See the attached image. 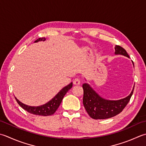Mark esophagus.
I'll return each instance as SVG.
<instances>
[{"label": "esophagus", "instance_id": "34e87169", "mask_svg": "<svg viewBox=\"0 0 146 146\" xmlns=\"http://www.w3.org/2000/svg\"><path fill=\"white\" fill-rule=\"evenodd\" d=\"M74 85H80V80L78 78H76L73 80Z\"/></svg>", "mask_w": 146, "mask_h": 146}]
</instances>
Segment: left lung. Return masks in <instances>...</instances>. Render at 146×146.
<instances>
[{"instance_id": "left-lung-1", "label": "left lung", "mask_w": 146, "mask_h": 146, "mask_svg": "<svg viewBox=\"0 0 146 146\" xmlns=\"http://www.w3.org/2000/svg\"><path fill=\"white\" fill-rule=\"evenodd\" d=\"M115 54L129 58L125 48L119 45H116ZM82 87L84 89L83 104L88 115L95 119L112 118L120 113L130 101L134 89L133 87L132 92L127 98L118 101H109L100 97L88 84H83Z\"/></svg>"}]
</instances>
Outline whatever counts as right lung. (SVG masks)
<instances>
[{"label":"right lung","mask_w":146,"mask_h":146,"mask_svg":"<svg viewBox=\"0 0 146 146\" xmlns=\"http://www.w3.org/2000/svg\"><path fill=\"white\" fill-rule=\"evenodd\" d=\"M45 40V38H39L37 39L35 42H37L38 41H44ZM73 86V83L71 82L67 86L64 87L62 89L60 90V92L57 94V95L54 97L53 99L48 101L47 103L45 104L42 106H40L34 107V106H27L26 104H23L22 102H20L18 99H17L16 98V100L18 104L21 106L23 109H24L28 113L33 115H41V116H49L52 115L56 112V111L58 110L60 104L61 103L62 100L63 99L65 94H66L68 90Z\"/></svg>","instance_id":"right-lung-1"}]
</instances>
